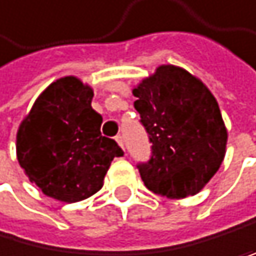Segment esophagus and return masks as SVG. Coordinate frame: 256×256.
<instances>
[{
	"instance_id": "34e87169",
	"label": "esophagus",
	"mask_w": 256,
	"mask_h": 256,
	"mask_svg": "<svg viewBox=\"0 0 256 256\" xmlns=\"http://www.w3.org/2000/svg\"><path fill=\"white\" fill-rule=\"evenodd\" d=\"M116 140H117V144L123 148V139H122V136H116Z\"/></svg>"
}]
</instances>
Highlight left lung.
Returning a JSON list of instances; mask_svg holds the SVG:
<instances>
[{"label":"left lung","instance_id":"left-lung-1","mask_svg":"<svg viewBox=\"0 0 256 256\" xmlns=\"http://www.w3.org/2000/svg\"><path fill=\"white\" fill-rule=\"evenodd\" d=\"M134 108L152 144L138 170L155 194L180 200L196 194L225 158L228 133L217 100L200 79L172 64L133 90Z\"/></svg>","mask_w":256,"mask_h":256}]
</instances>
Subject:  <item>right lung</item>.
I'll use <instances>...</instances> for the list:
<instances>
[{"mask_svg": "<svg viewBox=\"0 0 256 256\" xmlns=\"http://www.w3.org/2000/svg\"><path fill=\"white\" fill-rule=\"evenodd\" d=\"M93 90L68 76L39 94L17 133V160L44 194L77 202L101 190L110 162L123 150L101 134Z\"/></svg>", "mask_w": 256, "mask_h": 256, "instance_id": "right-lung-1", "label": "right lung"}]
</instances>
